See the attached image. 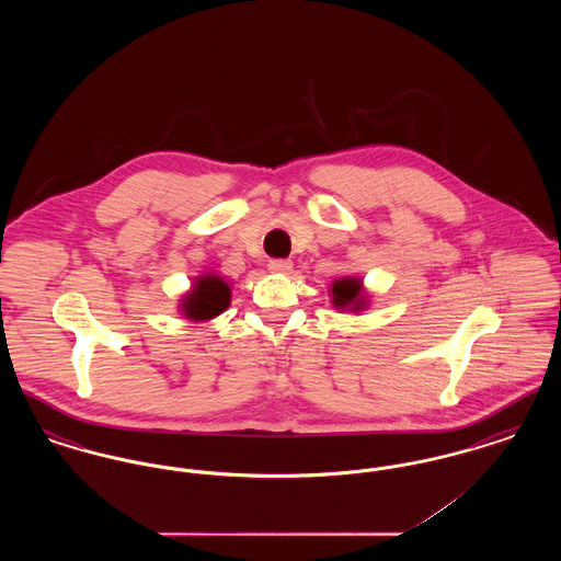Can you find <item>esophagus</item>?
I'll list each match as a JSON object with an SVG mask.
<instances>
[{"instance_id":"34e87169","label":"esophagus","mask_w":561,"mask_h":561,"mask_svg":"<svg viewBox=\"0 0 561 561\" xmlns=\"http://www.w3.org/2000/svg\"><path fill=\"white\" fill-rule=\"evenodd\" d=\"M267 267L273 273H288L293 268V261H288V259H273V261H268Z\"/></svg>"}]
</instances>
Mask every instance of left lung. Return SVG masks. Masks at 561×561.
<instances>
[{
    "label": "left lung",
    "instance_id": "obj_1",
    "mask_svg": "<svg viewBox=\"0 0 561 561\" xmlns=\"http://www.w3.org/2000/svg\"><path fill=\"white\" fill-rule=\"evenodd\" d=\"M359 282L355 279H341L334 282L332 286V294H334V305L336 307H347V305H355V309H359Z\"/></svg>",
    "mask_w": 561,
    "mask_h": 561
}]
</instances>
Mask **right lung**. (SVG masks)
I'll return each instance as SVG.
<instances>
[{"mask_svg": "<svg viewBox=\"0 0 561 561\" xmlns=\"http://www.w3.org/2000/svg\"><path fill=\"white\" fill-rule=\"evenodd\" d=\"M231 290L218 277H202L185 298V316L191 320H210L229 307Z\"/></svg>", "mask_w": 561, "mask_h": 561, "instance_id": "obj_1", "label": "right lung"}]
</instances>
